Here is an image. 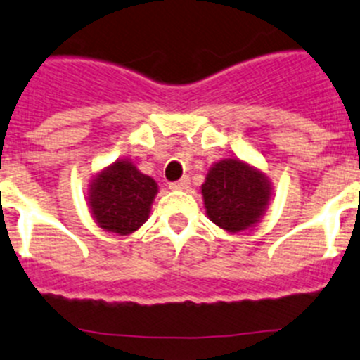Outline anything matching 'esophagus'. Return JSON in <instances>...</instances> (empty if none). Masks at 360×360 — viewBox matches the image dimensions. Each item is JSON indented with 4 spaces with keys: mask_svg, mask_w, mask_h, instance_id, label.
Instances as JSON below:
<instances>
[{
    "mask_svg": "<svg viewBox=\"0 0 360 360\" xmlns=\"http://www.w3.org/2000/svg\"><path fill=\"white\" fill-rule=\"evenodd\" d=\"M188 186H190V179H188V177H181V179L176 181V183H170L169 184L170 190H176V191L188 190Z\"/></svg>",
    "mask_w": 360,
    "mask_h": 360,
    "instance_id": "obj_1",
    "label": "esophagus"
}]
</instances>
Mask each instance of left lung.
Returning a JSON list of instances; mask_svg holds the SVG:
<instances>
[{
    "mask_svg": "<svg viewBox=\"0 0 360 360\" xmlns=\"http://www.w3.org/2000/svg\"><path fill=\"white\" fill-rule=\"evenodd\" d=\"M271 183L264 172L240 160H219L202 184L209 219L226 230L243 232L260 221L271 202Z\"/></svg>",
    "mask_w": 360,
    "mask_h": 360,
    "instance_id": "8db88e82",
    "label": "left lung"
}]
</instances>
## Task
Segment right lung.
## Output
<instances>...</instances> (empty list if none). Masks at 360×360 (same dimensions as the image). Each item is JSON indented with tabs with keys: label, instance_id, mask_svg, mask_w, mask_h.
<instances>
[{
	"label": "right lung",
	"instance_id": "obj_1",
	"mask_svg": "<svg viewBox=\"0 0 360 360\" xmlns=\"http://www.w3.org/2000/svg\"><path fill=\"white\" fill-rule=\"evenodd\" d=\"M158 193L153 177L128 160H117L95 176L87 190V204L100 229L128 236L149 218Z\"/></svg>",
	"mask_w": 360,
	"mask_h": 360
}]
</instances>
